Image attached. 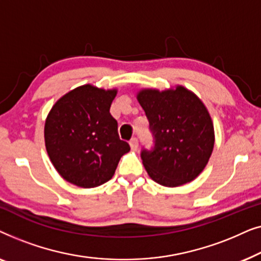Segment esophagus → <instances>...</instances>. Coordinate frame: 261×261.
<instances>
[{
  "mask_svg": "<svg viewBox=\"0 0 261 261\" xmlns=\"http://www.w3.org/2000/svg\"><path fill=\"white\" fill-rule=\"evenodd\" d=\"M129 145H130V148L133 149V151H137L138 147H139V140H138L137 138H133L129 141Z\"/></svg>",
  "mask_w": 261,
  "mask_h": 261,
  "instance_id": "obj_1",
  "label": "esophagus"
}]
</instances>
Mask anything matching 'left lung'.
I'll use <instances>...</instances> for the list:
<instances>
[{"mask_svg":"<svg viewBox=\"0 0 261 261\" xmlns=\"http://www.w3.org/2000/svg\"><path fill=\"white\" fill-rule=\"evenodd\" d=\"M138 101L154 139L152 149L141 151L149 177L169 188L194 180L208 164L215 142L205 106L180 85L165 91L144 89Z\"/></svg>","mask_w":261,"mask_h":261,"instance_id":"obj_1","label":"left lung"}]
</instances>
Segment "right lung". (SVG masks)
<instances>
[{
  "instance_id": "add662e5",
  "label": "right lung",
  "mask_w": 261,
  "mask_h": 261,
  "mask_svg": "<svg viewBox=\"0 0 261 261\" xmlns=\"http://www.w3.org/2000/svg\"><path fill=\"white\" fill-rule=\"evenodd\" d=\"M116 92L82 85L59 98L46 119L49 159L60 176L77 187L95 188L112 179L121 156L129 152L109 112Z\"/></svg>"
}]
</instances>
